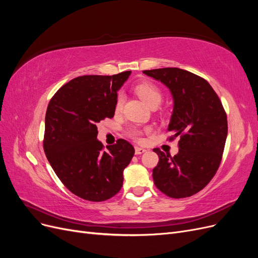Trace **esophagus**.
Returning a JSON list of instances; mask_svg holds the SVG:
<instances>
[{"label":"esophagus","mask_w":258,"mask_h":258,"mask_svg":"<svg viewBox=\"0 0 258 258\" xmlns=\"http://www.w3.org/2000/svg\"><path fill=\"white\" fill-rule=\"evenodd\" d=\"M135 151H136V155H141V154H143V153H145V152H146L145 148H143V147H139V146H136Z\"/></svg>","instance_id":"34e87169"}]
</instances>
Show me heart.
I'll use <instances>...</instances> for the list:
<instances>
[{
  "instance_id": "obj_1",
  "label": "heart",
  "mask_w": 258,
  "mask_h": 258,
  "mask_svg": "<svg viewBox=\"0 0 258 258\" xmlns=\"http://www.w3.org/2000/svg\"><path fill=\"white\" fill-rule=\"evenodd\" d=\"M136 92L138 93V96L141 98L143 101H145L146 104L150 105L151 107L158 105L161 100H162V93L160 89L153 83L150 82H143L140 83L139 85L136 86ZM123 104V96L121 93H119L116 98V102H115V110L119 111L122 107ZM128 135L132 139H135L136 141H140L142 137V130H140L139 128H130L128 130Z\"/></svg>"
}]
</instances>
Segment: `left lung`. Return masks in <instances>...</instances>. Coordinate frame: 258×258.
I'll return each instance as SVG.
<instances>
[{"instance_id":"left-lung-1","label":"left lung","mask_w":258,"mask_h":258,"mask_svg":"<svg viewBox=\"0 0 258 258\" xmlns=\"http://www.w3.org/2000/svg\"><path fill=\"white\" fill-rule=\"evenodd\" d=\"M170 89L174 107L168 130L179 137L178 153L171 156L154 148L159 161L154 183L171 198H186L210 183L221 165L227 138V115L220 98L202 77L178 68L143 71Z\"/></svg>"}]
</instances>
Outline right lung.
I'll list each match as a JSON object with an SVG mask.
<instances>
[{"mask_svg":"<svg viewBox=\"0 0 258 258\" xmlns=\"http://www.w3.org/2000/svg\"><path fill=\"white\" fill-rule=\"evenodd\" d=\"M130 73L79 76L49 101L44 152L62 184L82 199L100 202L115 196L135 155L126 140L118 139L107 150L97 140V123L114 116L117 90Z\"/></svg>","mask_w":258,"mask_h":258,"instance_id":"1","label":"right lung"}]
</instances>
